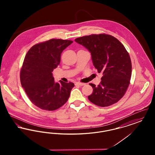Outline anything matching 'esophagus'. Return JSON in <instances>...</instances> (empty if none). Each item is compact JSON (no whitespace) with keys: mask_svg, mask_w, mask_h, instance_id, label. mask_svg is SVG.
Returning a JSON list of instances; mask_svg holds the SVG:
<instances>
[{"mask_svg":"<svg viewBox=\"0 0 155 155\" xmlns=\"http://www.w3.org/2000/svg\"><path fill=\"white\" fill-rule=\"evenodd\" d=\"M85 84L84 83H81V82H76L75 85H79V86H84L85 85Z\"/></svg>","mask_w":155,"mask_h":155,"instance_id":"1","label":"esophagus"}]
</instances>
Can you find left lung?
<instances>
[{
    "label": "left lung",
    "instance_id": "8db88e82",
    "mask_svg": "<svg viewBox=\"0 0 155 155\" xmlns=\"http://www.w3.org/2000/svg\"><path fill=\"white\" fill-rule=\"evenodd\" d=\"M75 41L88 50L94 66L103 74L99 85L89 84L93 92L89 100L101 107L117 102L129 86L132 71L131 59L124 45L107 34L84 36Z\"/></svg>",
    "mask_w": 155,
    "mask_h": 155
}]
</instances>
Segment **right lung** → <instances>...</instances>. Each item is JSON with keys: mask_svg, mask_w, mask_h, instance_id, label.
I'll list each match as a JSON object with an SVG mask.
<instances>
[{"mask_svg": "<svg viewBox=\"0 0 155 155\" xmlns=\"http://www.w3.org/2000/svg\"><path fill=\"white\" fill-rule=\"evenodd\" d=\"M73 41L52 39L34 45L27 52L20 81L30 101L45 110H56L66 103L74 83L56 82L52 71L60 62L61 53Z\"/></svg>", "mask_w": 155, "mask_h": 155, "instance_id": "right-lung-1", "label": "right lung"}]
</instances>
